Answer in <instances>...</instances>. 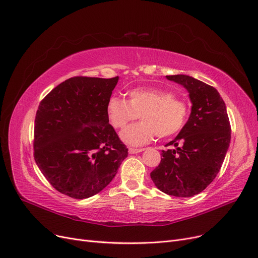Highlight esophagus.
<instances>
[{"label": "esophagus", "instance_id": "1", "mask_svg": "<svg viewBox=\"0 0 258 258\" xmlns=\"http://www.w3.org/2000/svg\"><path fill=\"white\" fill-rule=\"evenodd\" d=\"M143 151H144V149H134V148L128 149L130 154H138V153H141Z\"/></svg>", "mask_w": 258, "mask_h": 258}]
</instances>
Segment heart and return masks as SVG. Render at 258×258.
<instances>
[{"label":"heart","mask_w":258,"mask_h":258,"mask_svg":"<svg viewBox=\"0 0 258 258\" xmlns=\"http://www.w3.org/2000/svg\"><path fill=\"white\" fill-rule=\"evenodd\" d=\"M130 99L111 96L106 111L111 125L123 128L139 115L142 121L132 124L120 134L122 141L138 147L151 142L157 135L171 137L184 126L188 117V106L175 94L162 88L138 87L128 93Z\"/></svg>","instance_id":"1"}]
</instances>
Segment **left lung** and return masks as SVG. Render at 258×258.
<instances>
[{"mask_svg": "<svg viewBox=\"0 0 258 258\" xmlns=\"http://www.w3.org/2000/svg\"><path fill=\"white\" fill-rule=\"evenodd\" d=\"M182 85L192 103L191 114L178 135L162 151L159 165L151 173L161 192L192 197L215 179L231 141L227 107L216 88L186 75L166 76Z\"/></svg>", "mask_w": 258, "mask_h": 258, "instance_id": "1", "label": "left lung"}]
</instances>
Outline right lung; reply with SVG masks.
<instances>
[{"instance_id":"1","label":"right lung","mask_w":258,"mask_h":258,"mask_svg":"<svg viewBox=\"0 0 258 258\" xmlns=\"http://www.w3.org/2000/svg\"><path fill=\"white\" fill-rule=\"evenodd\" d=\"M118 80L74 77L41 101L35 121V160L60 193L76 199L98 194L127 157L106 111Z\"/></svg>"}]
</instances>
